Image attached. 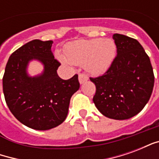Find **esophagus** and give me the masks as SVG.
Segmentation results:
<instances>
[{
    "label": "esophagus",
    "mask_w": 159,
    "mask_h": 159,
    "mask_svg": "<svg viewBox=\"0 0 159 159\" xmlns=\"http://www.w3.org/2000/svg\"><path fill=\"white\" fill-rule=\"evenodd\" d=\"M78 79H79V83L82 84V83L87 82L89 80V77L85 74H80L79 76H78Z\"/></svg>",
    "instance_id": "1"
}]
</instances>
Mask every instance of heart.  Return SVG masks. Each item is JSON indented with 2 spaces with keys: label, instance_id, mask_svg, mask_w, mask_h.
<instances>
[{
  "label": "heart",
  "instance_id": "1",
  "mask_svg": "<svg viewBox=\"0 0 159 159\" xmlns=\"http://www.w3.org/2000/svg\"><path fill=\"white\" fill-rule=\"evenodd\" d=\"M117 52L112 39L93 38L72 42L66 48V57L73 65L85 66L91 74L99 75L110 67ZM64 62L67 63L66 60Z\"/></svg>",
  "mask_w": 159,
  "mask_h": 159
}]
</instances>
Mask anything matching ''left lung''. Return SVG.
<instances>
[{
    "label": "left lung",
    "instance_id": "1",
    "mask_svg": "<svg viewBox=\"0 0 159 159\" xmlns=\"http://www.w3.org/2000/svg\"><path fill=\"white\" fill-rule=\"evenodd\" d=\"M117 56L104 75L90 77L96 87L93 101L100 113L116 120L135 116L150 99L154 74L149 57L137 40L114 34Z\"/></svg>",
    "mask_w": 159,
    "mask_h": 159
}]
</instances>
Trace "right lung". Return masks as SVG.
<instances>
[{
    "mask_svg": "<svg viewBox=\"0 0 159 159\" xmlns=\"http://www.w3.org/2000/svg\"><path fill=\"white\" fill-rule=\"evenodd\" d=\"M52 41L33 40L10 56L2 79L6 103L12 115L24 125L48 130L66 120L70 98L79 89L78 76L61 79L57 73L60 63L51 51ZM43 65L42 74L30 77L29 63Z\"/></svg>",
    "mask_w": 159,
    "mask_h": 159,
    "instance_id": "1",
    "label": "right lung"
}]
</instances>
